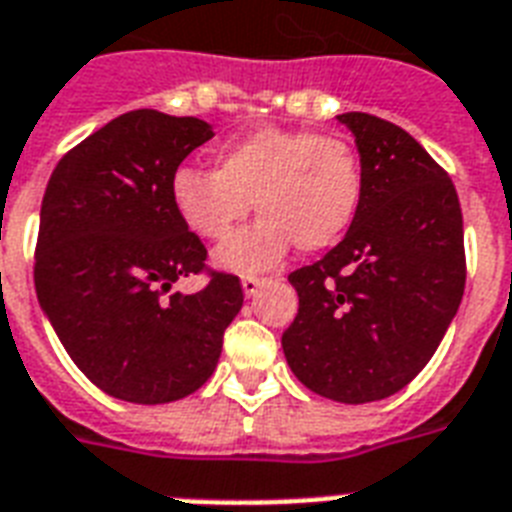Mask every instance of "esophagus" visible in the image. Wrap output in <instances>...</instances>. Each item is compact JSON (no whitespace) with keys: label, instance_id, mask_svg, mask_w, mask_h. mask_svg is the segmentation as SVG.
<instances>
[{"label":"esophagus","instance_id":"1","mask_svg":"<svg viewBox=\"0 0 512 512\" xmlns=\"http://www.w3.org/2000/svg\"><path fill=\"white\" fill-rule=\"evenodd\" d=\"M263 284L265 279H260V276H244V279H241V289H244V295L247 297H255Z\"/></svg>","mask_w":512,"mask_h":512}]
</instances>
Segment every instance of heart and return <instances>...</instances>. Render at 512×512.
I'll return each instance as SVG.
<instances>
[{"mask_svg": "<svg viewBox=\"0 0 512 512\" xmlns=\"http://www.w3.org/2000/svg\"><path fill=\"white\" fill-rule=\"evenodd\" d=\"M364 196V167L342 135L260 127L215 154V170L183 164L170 177L175 215L207 241L231 236L255 201L260 220L233 236L217 263L263 273L289 249L319 252L345 236Z\"/></svg>", "mask_w": 512, "mask_h": 512, "instance_id": "obj_1", "label": "heart"}]
</instances>
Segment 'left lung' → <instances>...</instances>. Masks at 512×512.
Listing matches in <instances>:
<instances>
[{
  "instance_id": "left-lung-1",
  "label": "left lung",
  "mask_w": 512,
  "mask_h": 512,
  "mask_svg": "<svg viewBox=\"0 0 512 512\" xmlns=\"http://www.w3.org/2000/svg\"><path fill=\"white\" fill-rule=\"evenodd\" d=\"M364 167L345 239L289 273L300 308L281 335L305 388L340 404L380 401L422 372L465 292L462 209L454 183L398 124L340 114Z\"/></svg>"
}]
</instances>
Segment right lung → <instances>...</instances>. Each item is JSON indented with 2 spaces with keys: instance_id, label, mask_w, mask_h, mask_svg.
<instances>
[{
  "instance_id": "add662e5",
  "label": "right lung",
  "mask_w": 512,
  "mask_h": 512,
  "mask_svg": "<svg viewBox=\"0 0 512 512\" xmlns=\"http://www.w3.org/2000/svg\"><path fill=\"white\" fill-rule=\"evenodd\" d=\"M215 132L196 116L138 108L58 162L42 199L34 284L74 364L108 396L170 404L215 372L241 311L239 276L209 273L193 295H167L207 271V249L170 201V177Z\"/></svg>"
}]
</instances>
